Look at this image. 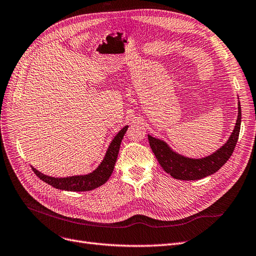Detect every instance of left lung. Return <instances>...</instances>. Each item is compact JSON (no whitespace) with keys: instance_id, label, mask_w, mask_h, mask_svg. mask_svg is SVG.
I'll return each instance as SVG.
<instances>
[{"instance_id":"8db88e82","label":"left lung","mask_w":256,"mask_h":256,"mask_svg":"<svg viewBox=\"0 0 256 256\" xmlns=\"http://www.w3.org/2000/svg\"><path fill=\"white\" fill-rule=\"evenodd\" d=\"M240 122H242V106L240 102H238L236 126L228 142L219 150L202 159H191L180 156L170 148L166 142L152 136H148V141L159 164L168 174L176 180H198L216 173L230 159L238 141Z\"/></svg>"}]
</instances>
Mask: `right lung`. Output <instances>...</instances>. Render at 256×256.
I'll return each mask as SVG.
<instances>
[{"mask_svg": "<svg viewBox=\"0 0 256 256\" xmlns=\"http://www.w3.org/2000/svg\"><path fill=\"white\" fill-rule=\"evenodd\" d=\"M128 126L124 127L120 132L115 136L113 141L111 142L109 148L106 150L104 159L102 160L100 166L88 175H80V176H69L64 178H56L50 177L47 175H44L40 172H38L36 168H32L34 173L40 177V180L52 187L60 189V190H66V191H90L92 189H96L100 186H102L106 182L109 180L113 168L115 166L116 159H118V154L120 152V146L124 136H125Z\"/></svg>", "mask_w": 256, "mask_h": 256, "instance_id": "obj_1", "label": "right lung"}]
</instances>
